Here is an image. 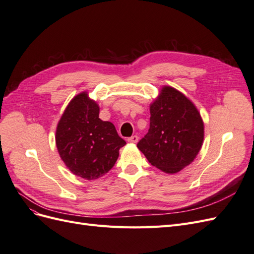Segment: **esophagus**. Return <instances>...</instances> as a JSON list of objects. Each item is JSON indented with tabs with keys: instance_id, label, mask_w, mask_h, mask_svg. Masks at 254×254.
Here are the masks:
<instances>
[{
	"instance_id": "1",
	"label": "esophagus",
	"mask_w": 254,
	"mask_h": 254,
	"mask_svg": "<svg viewBox=\"0 0 254 254\" xmlns=\"http://www.w3.org/2000/svg\"><path fill=\"white\" fill-rule=\"evenodd\" d=\"M137 141H139V136L137 135H132V136L128 137V142H130V143H136Z\"/></svg>"
}]
</instances>
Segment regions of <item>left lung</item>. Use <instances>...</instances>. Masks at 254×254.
Here are the masks:
<instances>
[{
    "label": "left lung",
    "mask_w": 254,
    "mask_h": 254,
    "mask_svg": "<svg viewBox=\"0 0 254 254\" xmlns=\"http://www.w3.org/2000/svg\"><path fill=\"white\" fill-rule=\"evenodd\" d=\"M149 129L137 143L148 162L167 174L191 163L201 148L203 123L189 98L164 87L150 106Z\"/></svg>",
    "instance_id": "1"
}]
</instances>
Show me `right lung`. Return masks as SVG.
I'll use <instances>...</instances> for the list:
<instances>
[{"mask_svg": "<svg viewBox=\"0 0 254 254\" xmlns=\"http://www.w3.org/2000/svg\"><path fill=\"white\" fill-rule=\"evenodd\" d=\"M99 108L87 93L67 105L56 130L59 155L74 175L94 180L108 173L126 142L111 122L98 118Z\"/></svg>", "mask_w": 254, "mask_h": 254, "instance_id": "right-lung-1", "label": "right lung"}]
</instances>
